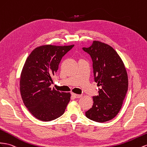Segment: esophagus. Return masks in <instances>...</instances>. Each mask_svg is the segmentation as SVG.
<instances>
[{
  "instance_id": "34e87169",
  "label": "esophagus",
  "mask_w": 147,
  "mask_h": 147,
  "mask_svg": "<svg viewBox=\"0 0 147 147\" xmlns=\"http://www.w3.org/2000/svg\"><path fill=\"white\" fill-rule=\"evenodd\" d=\"M72 96L73 97H74L75 98H80L82 97V94H75V93H72Z\"/></svg>"
}]
</instances>
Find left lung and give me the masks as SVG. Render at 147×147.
Returning <instances> with one entry per match:
<instances>
[{
    "label": "left lung",
    "instance_id": "1",
    "mask_svg": "<svg viewBox=\"0 0 147 147\" xmlns=\"http://www.w3.org/2000/svg\"><path fill=\"white\" fill-rule=\"evenodd\" d=\"M92 57L94 82L98 95L93 97L92 108L86 117L98 122L111 120L119 112L128 90V76L124 62L111 46L93 41L89 47H83Z\"/></svg>",
    "mask_w": 147,
    "mask_h": 147
}]
</instances>
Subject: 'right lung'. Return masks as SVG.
I'll return each mask as SVG.
<instances>
[{"label": "right lung", "mask_w": 147, "mask_h": 147, "mask_svg": "<svg viewBox=\"0 0 147 147\" xmlns=\"http://www.w3.org/2000/svg\"><path fill=\"white\" fill-rule=\"evenodd\" d=\"M74 46H41L26 59L21 73L20 90L24 105L39 120L53 121L65 112L70 93L52 90L50 86L62 57Z\"/></svg>", "instance_id": "obj_1"}]
</instances>
